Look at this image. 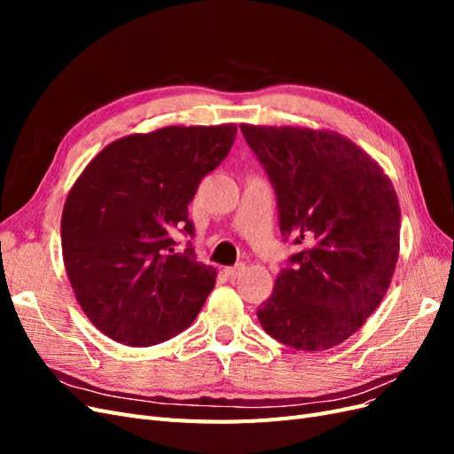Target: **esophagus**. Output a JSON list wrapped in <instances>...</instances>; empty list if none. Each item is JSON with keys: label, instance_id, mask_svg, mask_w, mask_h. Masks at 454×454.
<instances>
[{"label": "esophagus", "instance_id": "1", "mask_svg": "<svg viewBox=\"0 0 454 454\" xmlns=\"http://www.w3.org/2000/svg\"><path fill=\"white\" fill-rule=\"evenodd\" d=\"M244 269H246V265H242V263L237 265V267H227V269H225V274H227L229 278H237Z\"/></svg>", "mask_w": 454, "mask_h": 454}]
</instances>
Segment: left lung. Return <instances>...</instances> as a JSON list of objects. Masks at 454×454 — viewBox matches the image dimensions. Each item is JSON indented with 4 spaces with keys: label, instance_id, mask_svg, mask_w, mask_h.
I'll return each instance as SVG.
<instances>
[{
    "label": "left lung",
    "instance_id": "left-lung-1",
    "mask_svg": "<svg viewBox=\"0 0 454 454\" xmlns=\"http://www.w3.org/2000/svg\"><path fill=\"white\" fill-rule=\"evenodd\" d=\"M278 197L292 255L257 309L265 332L295 350L340 345L388 292L400 257V200L388 174L333 130L240 125Z\"/></svg>",
    "mask_w": 454,
    "mask_h": 454
}]
</instances>
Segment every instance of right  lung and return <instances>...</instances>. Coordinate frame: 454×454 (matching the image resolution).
<instances>
[{"instance_id": "right-lung-1", "label": "right lung", "mask_w": 454, "mask_h": 454, "mask_svg": "<svg viewBox=\"0 0 454 454\" xmlns=\"http://www.w3.org/2000/svg\"><path fill=\"white\" fill-rule=\"evenodd\" d=\"M237 125L164 127L106 145L64 202V267L79 307L104 335L151 347L193 324L217 270L176 254L174 229L193 235L187 206L229 155Z\"/></svg>"}]
</instances>
